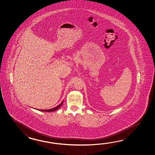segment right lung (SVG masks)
<instances>
[{"mask_svg":"<svg viewBox=\"0 0 155 155\" xmlns=\"http://www.w3.org/2000/svg\"><path fill=\"white\" fill-rule=\"evenodd\" d=\"M63 101L62 102H61V104L59 105L58 106H56L55 107H54V108H53V109H49V110H40V109H38V110H39V111H45V112H52V111H55L56 110H58V109H59L60 107L61 106V105H63Z\"/></svg>","mask_w":155,"mask_h":155,"instance_id":"right-lung-1","label":"right lung"}]
</instances>
